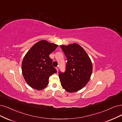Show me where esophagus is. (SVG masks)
<instances>
[{
	"mask_svg": "<svg viewBox=\"0 0 122 122\" xmlns=\"http://www.w3.org/2000/svg\"><path fill=\"white\" fill-rule=\"evenodd\" d=\"M56 70H57V72L58 71V70H59V67H57L56 68Z\"/></svg>",
	"mask_w": 122,
	"mask_h": 122,
	"instance_id": "34e87169",
	"label": "esophagus"
}]
</instances>
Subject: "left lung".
Masks as SVG:
<instances>
[{
    "label": "left lung",
    "mask_w": 122,
    "mask_h": 122,
    "mask_svg": "<svg viewBox=\"0 0 122 122\" xmlns=\"http://www.w3.org/2000/svg\"><path fill=\"white\" fill-rule=\"evenodd\" d=\"M67 59L66 71L59 72L62 87L68 92L81 89L87 84L92 72V64L86 52L79 45H60Z\"/></svg>",
    "instance_id": "obj_1"
}]
</instances>
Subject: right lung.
I'll list each match as a JSON object with an SVG mask.
<instances>
[{"label": "right lung", "instance_id": "add662e5", "mask_svg": "<svg viewBox=\"0 0 122 122\" xmlns=\"http://www.w3.org/2000/svg\"><path fill=\"white\" fill-rule=\"evenodd\" d=\"M58 45L41 40L31 47L25 55L21 64L22 73L30 87L40 91L49 84V78L56 69L49 57Z\"/></svg>", "mask_w": 122, "mask_h": 122}]
</instances>
